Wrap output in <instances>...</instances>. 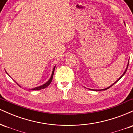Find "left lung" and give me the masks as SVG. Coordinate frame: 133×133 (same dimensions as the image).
Listing matches in <instances>:
<instances>
[{
    "label": "left lung",
    "mask_w": 133,
    "mask_h": 133,
    "mask_svg": "<svg viewBox=\"0 0 133 133\" xmlns=\"http://www.w3.org/2000/svg\"><path fill=\"white\" fill-rule=\"evenodd\" d=\"M128 65H129V63H128V66H127V68H126V71H124V73H123V75H122L121 76V77H119V79H117V81H116L115 82H114V83L113 84H112V85H111V86H109V87H108V88H106V89H101V90H103H103H106V89H109V88H110L111 86H113V85L114 84H115V83H116V82H117V81H119V79H120L121 78V77H123V76H124V74H125V73H126V71H127V69H128ZM96 91H97V90H96Z\"/></svg>",
    "instance_id": "obj_1"
}]
</instances>
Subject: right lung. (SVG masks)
<instances>
[{"label": "right lung", "instance_id": "obj_1", "mask_svg": "<svg viewBox=\"0 0 133 133\" xmlns=\"http://www.w3.org/2000/svg\"><path fill=\"white\" fill-rule=\"evenodd\" d=\"M54 70H55V67L53 69V71H52V75H51V78H50L49 80L47 81L46 83L42 85V86H39V87H37V88H34V89H32L31 90H41V89H44V88H47V86H49V85L51 84V82H52V78H53V76H54Z\"/></svg>", "mask_w": 133, "mask_h": 133}]
</instances>
